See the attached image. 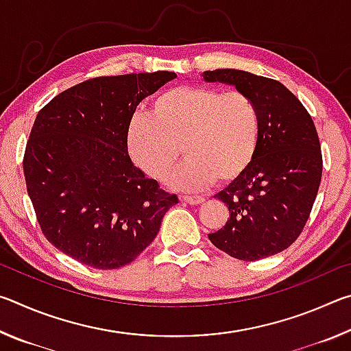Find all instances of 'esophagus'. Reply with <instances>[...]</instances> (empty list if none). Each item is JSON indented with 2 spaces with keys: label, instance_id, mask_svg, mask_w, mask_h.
Listing matches in <instances>:
<instances>
[{
  "label": "esophagus",
  "instance_id": "obj_1",
  "mask_svg": "<svg viewBox=\"0 0 351 351\" xmlns=\"http://www.w3.org/2000/svg\"><path fill=\"white\" fill-rule=\"evenodd\" d=\"M181 201H184V203H187L190 206H198L204 203V198L198 197V195H193V197H182Z\"/></svg>",
  "mask_w": 351,
  "mask_h": 351
}]
</instances>
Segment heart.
<instances>
[{
	"label": "heart",
	"mask_w": 351,
	"mask_h": 351,
	"mask_svg": "<svg viewBox=\"0 0 351 351\" xmlns=\"http://www.w3.org/2000/svg\"><path fill=\"white\" fill-rule=\"evenodd\" d=\"M258 138V110L246 94L180 86L159 94L150 114L132 117L127 148L134 164L158 181L167 176L182 150L187 159L167 182L175 190L195 192L245 173Z\"/></svg>",
	"instance_id": "obj_1"
}]
</instances>
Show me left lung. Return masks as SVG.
Instances as JSON below:
<instances>
[{"mask_svg": "<svg viewBox=\"0 0 351 351\" xmlns=\"http://www.w3.org/2000/svg\"><path fill=\"white\" fill-rule=\"evenodd\" d=\"M204 82L235 86L260 116L251 165L215 195L229 207L224 228L209 234L230 257L254 261L289 247L300 235L322 180V153L311 116L280 82L240 69L204 71Z\"/></svg>", "mask_w": 351, "mask_h": 351, "instance_id": "8db88e82", "label": "left lung"}]
</instances>
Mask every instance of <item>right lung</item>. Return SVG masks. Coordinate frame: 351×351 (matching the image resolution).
I'll return each instance as SVG.
<instances>
[{
	"label": "right lung",
	"mask_w": 351,
	"mask_h": 351,
	"mask_svg": "<svg viewBox=\"0 0 351 351\" xmlns=\"http://www.w3.org/2000/svg\"><path fill=\"white\" fill-rule=\"evenodd\" d=\"M173 79L170 71L97 77L37 114L23 161L27 193L47 241L68 257L96 269L132 263L178 203L127 148L136 106Z\"/></svg>",
	"instance_id": "obj_1"
}]
</instances>
